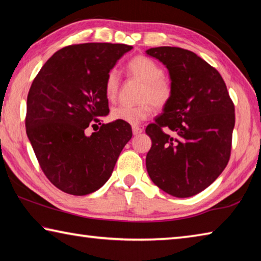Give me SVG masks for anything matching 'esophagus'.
<instances>
[{"label":"esophagus","mask_w":261,"mask_h":261,"mask_svg":"<svg viewBox=\"0 0 261 261\" xmlns=\"http://www.w3.org/2000/svg\"><path fill=\"white\" fill-rule=\"evenodd\" d=\"M141 132H143V129H141V127L132 126V134L134 135H139V134H141Z\"/></svg>","instance_id":"obj_1"}]
</instances>
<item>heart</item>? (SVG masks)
Segmentation results:
<instances>
[{
  "label": "heart",
  "instance_id": "heart-1",
  "mask_svg": "<svg viewBox=\"0 0 261 261\" xmlns=\"http://www.w3.org/2000/svg\"><path fill=\"white\" fill-rule=\"evenodd\" d=\"M127 72L132 77L144 83L141 90L140 105L131 106L121 103L114 107L110 113L113 120L127 123L130 125L139 124L152 114L153 106L163 108L173 96V86L163 76V70L160 64L147 56H136L127 63ZM120 88V73L116 69H112L106 76L105 92L107 98L113 100L116 98Z\"/></svg>",
  "mask_w": 261,
  "mask_h": 261
}]
</instances>
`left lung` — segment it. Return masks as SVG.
<instances>
[{
  "mask_svg": "<svg viewBox=\"0 0 261 261\" xmlns=\"http://www.w3.org/2000/svg\"><path fill=\"white\" fill-rule=\"evenodd\" d=\"M146 54L166 65L173 86L163 113L146 127L152 140L147 173L162 191L191 197L228 165L235 107L218 70L193 51L155 47Z\"/></svg>",
  "mask_w": 261,
  "mask_h": 261,
  "instance_id": "left-lung-1",
  "label": "left lung"
}]
</instances>
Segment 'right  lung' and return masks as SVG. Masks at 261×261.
<instances>
[{
  "label": "right lung",
  "instance_id": "add662e5",
  "mask_svg": "<svg viewBox=\"0 0 261 261\" xmlns=\"http://www.w3.org/2000/svg\"><path fill=\"white\" fill-rule=\"evenodd\" d=\"M132 49L123 43H81L64 47L48 60L28 95L26 134L43 174L57 189L85 196L107 182L131 139V125L121 121L87 127L109 113L105 81Z\"/></svg>",
  "mask_w": 261,
  "mask_h": 261
}]
</instances>
